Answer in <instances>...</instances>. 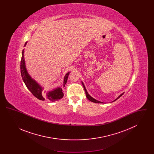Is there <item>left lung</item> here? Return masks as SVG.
Returning <instances> with one entry per match:
<instances>
[{"instance_id":"obj_1","label":"left lung","mask_w":154,"mask_h":154,"mask_svg":"<svg viewBox=\"0 0 154 154\" xmlns=\"http://www.w3.org/2000/svg\"><path fill=\"white\" fill-rule=\"evenodd\" d=\"M82 85H83V87L84 88V90H85V94H86V96H87V99H88L89 100H90L91 102H92L94 103H103V102H100V101H98V100H96L95 99H94L92 97H91V96L89 95V94H88V92L87 91V89H86V88L85 87V86H84V83L82 82ZM124 94V93H122V94H121L116 99H115L113 102H114V101H116V100H117L118 98H119L122 95Z\"/></svg>"}]
</instances>
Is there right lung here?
I'll list each match as a JSON object with an SVG mask.
<instances>
[{"label": "right lung", "mask_w": 154, "mask_h": 154, "mask_svg": "<svg viewBox=\"0 0 154 154\" xmlns=\"http://www.w3.org/2000/svg\"><path fill=\"white\" fill-rule=\"evenodd\" d=\"M27 42L25 44V46ZM21 73L22 76V80L23 81L25 84L26 87L30 91V92L37 97L38 99L41 100H45V99H48L52 102H55L61 99L64 94L62 92V89L60 87L54 89V90L48 91L45 95L44 94L43 92V88L36 81L32 79V77L28 73L26 66H25V62L24 59V50H23L22 52V58L21 60ZM70 72L66 73L63 81V87L65 86V84L67 82V78Z\"/></svg>", "instance_id": "obj_1"}]
</instances>
